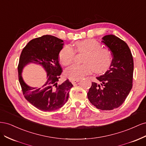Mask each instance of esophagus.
Listing matches in <instances>:
<instances>
[{
	"label": "esophagus",
	"instance_id": "esophagus-1",
	"mask_svg": "<svg viewBox=\"0 0 146 146\" xmlns=\"http://www.w3.org/2000/svg\"><path fill=\"white\" fill-rule=\"evenodd\" d=\"M79 81H80V80H72L71 82H72V83L73 84V85H74V84L77 83Z\"/></svg>",
	"mask_w": 146,
	"mask_h": 146
}]
</instances>
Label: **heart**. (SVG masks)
Instances as JSON below:
<instances>
[{
    "label": "heart",
    "mask_w": 146,
    "mask_h": 146,
    "mask_svg": "<svg viewBox=\"0 0 146 146\" xmlns=\"http://www.w3.org/2000/svg\"><path fill=\"white\" fill-rule=\"evenodd\" d=\"M75 48L78 52H85L82 64H73L65 70V75L70 80H79L92 70L96 73L105 72L111 63V55L107 48L101 47L96 39H86L75 42ZM75 51L69 46H64L59 53V60L64 66L72 63Z\"/></svg>",
    "instance_id": "heart-1"
}]
</instances>
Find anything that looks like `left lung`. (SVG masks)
Listing matches in <instances>:
<instances>
[{
    "label": "left lung",
    "instance_id": "1",
    "mask_svg": "<svg viewBox=\"0 0 146 146\" xmlns=\"http://www.w3.org/2000/svg\"><path fill=\"white\" fill-rule=\"evenodd\" d=\"M102 42L113 55L110 69L97 77L100 83L92 82L88 98L97 108L111 110L123 103L132 88L133 59L125 42L114 35H105Z\"/></svg>",
    "mask_w": 146,
    "mask_h": 146
}]
</instances>
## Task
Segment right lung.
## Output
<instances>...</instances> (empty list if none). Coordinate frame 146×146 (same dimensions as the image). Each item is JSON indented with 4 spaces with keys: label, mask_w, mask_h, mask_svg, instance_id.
<instances>
[{
    "label": "right lung",
    "mask_w": 146,
    "mask_h": 146,
    "mask_svg": "<svg viewBox=\"0 0 146 146\" xmlns=\"http://www.w3.org/2000/svg\"><path fill=\"white\" fill-rule=\"evenodd\" d=\"M63 41L51 35H44L31 40L23 48L18 65V77L25 98L34 107L43 111H51L62 107L69 98L73 85L69 80L58 83L62 68L59 53ZM33 63L42 66L47 72V80L41 87L29 86L21 72L25 66Z\"/></svg>",
    "instance_id": "obj_1"
}]
</instances>
